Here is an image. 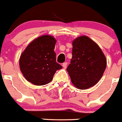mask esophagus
<instances>
[{
	"instance_id": "obj_1",
	"label": "esophagus",
	"mask_w": 122,
	"mask_h": 122,
	"mask_svg": "<svg viewBox=\"0 0 122 122\" xmlns=\"http://www.w3.org/2000/svg\"><path fill=\"white\" fill-rule=\"evenodd\" d=\"M67 62H65V63H63V64H62V66H63V67L64 68H66V66H67Z\"/></svg>"
}]
</instances>
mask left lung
<instances>
[{"mask_svg":"<svg viewBox=\"0 0 122 122\" xmlns=\"http://www.w3.org/2000/svg\"><path fill=\"white\" fill-rule=\"evenodd\" d=\"M66 70L77 89H87L100 81L106 67V60L100 48L86 36L73 42L72 59Z\"/></svg>","mask_w":122,"mask_h":122,"instance_id":"8db88e82","label":"left lung"}]
</instances>
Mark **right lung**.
<instances>
[{"label": "right lung", "instance_id": "1", "mask_svg": "<svg viewBox=\"0 0 122 122\" xmlns=\"http://www.w3.org/2000/svg\"><path fill=\"white\" fill-rule=\"evenodd\" d=\"M56 40L49 35L40 36L31 42L21 54L20 69L25 78L36 86L50 82L62 66L56 62Z\"/></svg>", "mask_w": 122, "mask_h": 122}]
</instances>
